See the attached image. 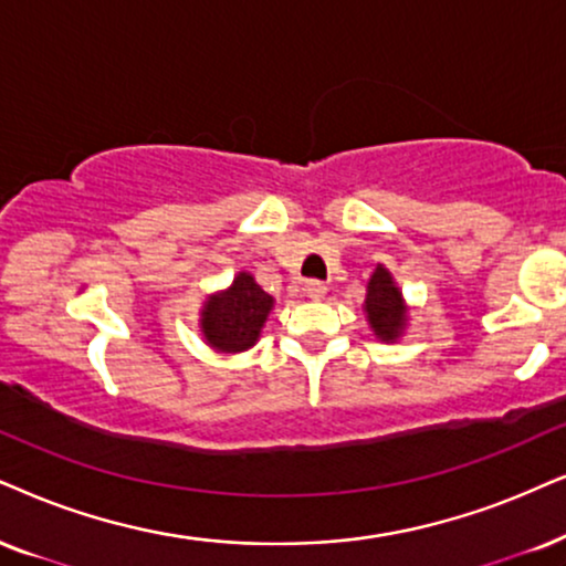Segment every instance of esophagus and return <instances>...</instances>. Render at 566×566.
Masks as SVG:
<instances>
[{"mask_svg": "<svg viewBox=\"0 0 566 566\" xmlns=\"http://www.w3.org/2000/svg\"><path fill=\"white\" fill-rule=\"evenodd\" d=\"M305 295L311 300H324L326 297V284L324 282H307Z\"/></svg>", "mask_w": 566, "mask_h": 566, "instance_id": "esophagus-1", "label": "esophagus"}]
</instances>
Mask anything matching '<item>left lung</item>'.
Masks as SVG:
<instances>
[{
  "mask_svg": "<svg viewBox=\"0 0 566 566\" xmlns=\"http://www.w3.org/2000/svg\"><path fill=\"white\" fill-rule=\"evenodd\" d=\"M363 313H366L376 339L386 342V345L402 339L407 326H410V305H407L402 290L384 263H378L368 279Z\"/></svg>",
  "mask_w": 566,
  "mask_h": 566,
  "instance_id": "obj_1",
  "label": "left lung"
}]
</instances>
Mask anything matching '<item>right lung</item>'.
<instances>
[{
    "label": "right lung",
    "mask_w": 566,
    "mask_h": 566,
    "mask_svg": "<svg viewBox=\"0 0 566 566\" xmlns=\"http://www.w3.org/2000/svg\"><path fill=\"white\" fill-rule=\"evenodd\" d=\"M274 311V297L261 290L250 271L234 274L232 284L211 292L198 311V332L211 349L221 355H238L255 347Z\"/></svg>",
    "instance_id": "add662e5"
}]
</instances>
